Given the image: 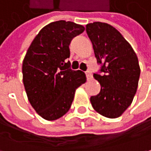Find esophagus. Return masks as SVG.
<instances>
[{"mask_svg":"<svg viewBox=\"0 0 151 151\" xmlns=\"http://www.w3.org/2000/svg\"><path fill=\"white\" fill-rule=\"evenodd\" d=\"M85 74H86V77H87V79L88 80H90V79H91L92 78V74H91V71H86L85 72Z\"/></svg>","mask_w":151,"mask_h":151,"instance_id":"obj_1","label":"esophagus"}]
</instances>
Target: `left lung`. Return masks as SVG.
<instances>
[{"label":"left lung","mask_w":151,"mask_h":151,"mask_svg":"<svg viewBox=\"0 0 151 151\" xmlns=\"http://www.w3.org/2000/svg\"><path fill=\"white\" fill-rule=\"evenodd\" d=\"M102 75L94 73L101 84L98 95L91 97L93 109L107 118H117L132 102L140 76L137 55L114 27L102 22L86 24Z\"/></svg>","instance_id":"left-lung-1"}]
</instances>
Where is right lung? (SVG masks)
<instances>
[{
    "mask_svg": "<svg viewBox=\"0 0 151 151\" xmlns=\"http://www.w3.org/2000/svg\"><path fill=\"white\" fill-rule=\"evenodd\" d=\"M84 27L59 20L44 26L32 41L23 60V82L28 100L47 120L60 118L70 109L76 89L85 83L80 70H72L69 45Z\"/></svg>",
    "mask_w": 151,
    "mask_h": 151,
    "instance_id": "1",
    "label": "right lung"
}]
</instances>
